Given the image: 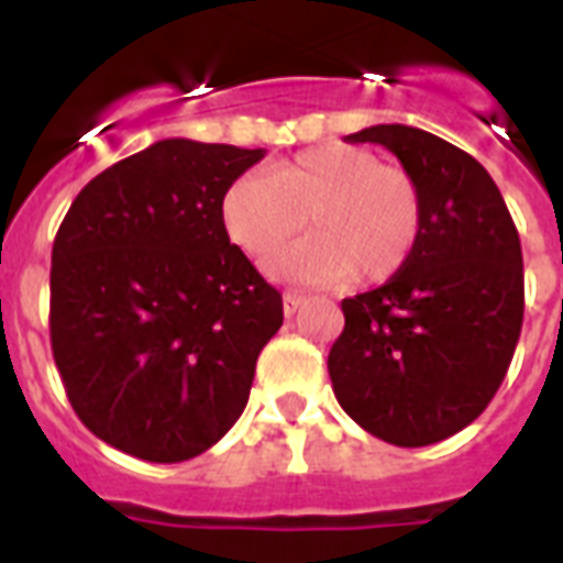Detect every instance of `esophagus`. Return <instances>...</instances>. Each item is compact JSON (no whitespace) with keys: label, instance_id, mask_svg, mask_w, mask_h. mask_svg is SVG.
<instances>
[{"label":"esophagus","instance_id":"34e87169","mask_svg":"<svg viewBox=\"0 0 563 563\" xmlns=\"http://www.w3.org/2000/svg\"><path fill=\"white\" fill-rule=\"evenodd\" d=\"M307 300V295H300V291H286V295H283V312H286V316H295Z\"/></svg>","mask_w":563,"mask_h":563}]
</instances>
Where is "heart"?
Masks as SVG:
<instances>
[{
    "instance_id": "1",
    "label": "heart",
    "mask_w": 563,
    "mask_h": 563,
    "mask_svg": "<svg viewBox=\"0 0 563 563\" xmlns=\"http://www.w3.org/2000/svg\"><path fill=\"white\" fill-rule=\"evenodd\" d=\"M221 224L230 242L254 260H268L300 230H316L272 263L280 280L383 283L418 247L423 195L400 166H385L360 145L327 143L289 161L239 175L221 195Z\"/></svg>"
}]
</instances>
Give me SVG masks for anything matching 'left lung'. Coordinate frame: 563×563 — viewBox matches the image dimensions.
Returning a JSON list of instances; mask_svg holds the SVG:
<instances>
[{
	"label": "left lung",
	"instance_id": "obj_1",
	"mask_svg": "<svg viewBox=\"0 0 563 563\" xmlns=\"http://www.w3.org/2000/svg\"><path fill=\"white\" fill-rule=\"evenodd\" d=\"M344 140L383 145L418 180L423 230L391 280L342 300L327 360L335 400L388 444H438L506 379L523 327L520 236L494 178L453 143L411 125Z\"/></svg>",
	"mask_w": 563,
	"mask_h": 563
}]
</instances>
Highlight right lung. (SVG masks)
<instances>
[{
  "instance_id": "obj_1",
  "label": "right lung",
  "mask_w": 563,
  "mask_h": 563,
  "mask_svg": "<svg viewBox=\"0 0 563 563\" xmlns=\"http://www.w3.org/2000/svg\"><path fill=\"white\" fill-rule=\"evenodd\" d=\"M263 148L157 140L87 184L52 247V353L75 415L143 462H187L245 409L280 291L221 224Z\"/></svg>"
}]
</instances>
